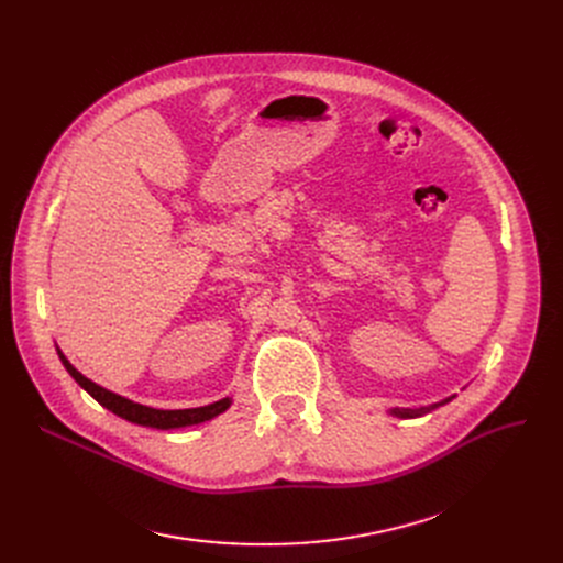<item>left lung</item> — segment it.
Segmentation results:
<instances>
[{
	"label": "left lung",
	"instance_id": "left-lung-1",
	"mask_svg": "<svg viewBox=\"0 0 563 563\" xmlns=\"http://www.w3.org/2000/svg\"><path fill=\"white\" fill-rule=\"evenodd\" d=\"M454 397H456V395H452V397H448V399H442V401H438V404L424 406V408H390V410H388V416H393V418H401V420H410V418H422V416H427V412H431L433 408L450 404Z\"/></svg>",
	"mask_w": 563,
	"mask_h": 563
}]
</instances>
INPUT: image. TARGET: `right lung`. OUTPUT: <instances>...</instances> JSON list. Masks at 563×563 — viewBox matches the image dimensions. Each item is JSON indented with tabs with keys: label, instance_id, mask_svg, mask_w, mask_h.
Returning a JSON list of instances; mask_svg holds the SVG:
<instances>
[{
	"label": "right lung",
	"instance_id": "add662e5",
	"mask_svg": "<svg viewBox=\"0 0 563 563\" xmlns=\"http://www.w3.org/2000/svg\"><path fill=\"white\" fill-rule=\"evenodd\" d=\"M58 358H62L64 367L68 369V374L79 383V386L91 395L98 404H102L107 410H111L113 416L123 418L132 424H141V427H151V429H159V431H170V429H185V427H194V424H202L210 422L214 418H219L221 412H225L232 404L230 397H223L214 404H207L200 408H183V410H162V408H153V406H143L136 404L128 397L115 395L102 386H98L96 380L86 378L77 367H73V363L64 356V351L56 346Z\"/></svg>",
	"mask_w": 563,
	"mask_h": 563
}]
</instances>
